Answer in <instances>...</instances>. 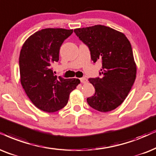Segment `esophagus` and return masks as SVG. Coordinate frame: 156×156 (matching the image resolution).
Returning <instances> with one entry per match:
<instances>
[{"label": "esophagus", "mask_w": 156, "mask_h": 156, "mask_svg": "<svg viewBox=\"0 0 156 156\" xmlns=\"http://www.w3.org/2000/svg\"><path fill=\"white\" fill-rule=\"evenodd\" d=\"M80 82H81L82 83H86L88 82V80L86 78H80Z\"/></svg>", "instance_id": "obj_1"}]
</instances>
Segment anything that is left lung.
I'll list each match as a JSON object with an SVG mask.
<instances>
[{"instance_id": "8db88e82", "label": "left lung", "mask_w": 156, "mask_h": 156, "mask_svg": "<svg viewBox=\"0 0 156 156\" xmlns=\"http://www.w3.org/2000/svg\"><path fill=\"white\" fill-rule=\"evenodd\" d=\"M86 44L93 62L101 60V77L89 78L95 94L87 98L90 107L112 111L125 101L135 80L137 68L131 44L123 33L103 25L74 29Z\"/></svg>"}]
</instances>
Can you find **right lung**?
Listing matches in <instances>:
<instances>
[{"label": "right lung", "mask_w": 156, "mask_h": 156, "mask_svg": "<svg viewBox=\"0 0 156 156\" xmlns=\"http://www.w3.org/2000/svg\"><path fill=\"white\" fill-rule=\"evenodd\" d=\"M73 32V29L60 28L42 29L31 35L21 50V86L31 101L42 111L50 113L62 109L70 92L80 83L78 78H58L52 68L59 60L61 45Z\"/></svg>", "instance_id": "right-lung-1"}]
</instances>
